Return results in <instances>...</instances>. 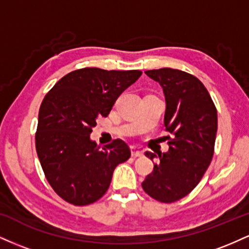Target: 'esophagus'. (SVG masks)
Instances as JSON below:
<instances>
[{
    "label": "esophagus",
    "mask_w": 249,
    "mask_h": 249,
    "mask_svg": "<svg viewBox=\"0 0 249 249\" xmlns=\"http://www.w3.org/2000/svg\"><path fill=\"white\" fill-rule=\"evenodd\" d=\"M142 151L139 150V148L137 147H131V156L133 157V158H139V157H142Z\"/></svg>",
    "instance_id": "esophagus-1"
}]
</instances>
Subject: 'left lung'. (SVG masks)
Masks as SVG:
<instances>
[{
	"label": "left lung",
	"instance_id": "left-lung-1",
	"mask_svg": "<svg viewBox=\"0 0 249 249\" xmlns=\"http://www.w3.org/2000/svg\"><path fill=\"white\" fill-rule=\"evenodd\" d=\"M145 73L158 82L166 99L164 124L168 152H146L154 162L142 181L151 198L165 204L178 201L194 190L212 161L218 130L216 107L205 85L185 71L162 68Z\"/></svg>",
	"mask_w": 249,
	"mask_h": 249
}]
</instances>
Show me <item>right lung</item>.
Segmentation results:
<instances>
[{
  "mask_svg": "<svg viewBox=\"0 0 249 249\" xmlns=\"http://www.w3.org/2000/svg\"><path fill=\"white\" fill-rule=\"evenodd\" d=\"M141 76L139 70L83 68L62 77L45 95L35 134L37 156L50 186L69 204L85 206L101 199L117 165L131 157L121 139L102 148L90 134Z\"/></svg>",
  "mask_w": 249,
  "mask_h": 249,
  "instance_id": "add662e5",
  "label": "right lung"
}]
</instances>
